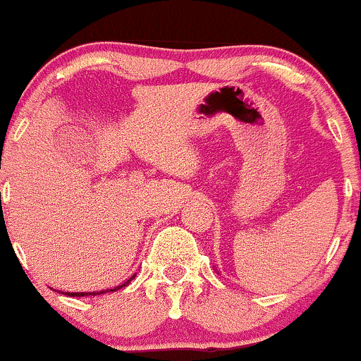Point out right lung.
<instances>
[{
	"instance_id": "add662e5",
	"label": "right lung",
	"mask_w": 361,
	"mask_h": 361,
	"mask_svg": "<svg viewBox=\"0 0 361 361\" xmlns=\"http://www.w3.org/2000/svg\"><path fill=\"white\" fill-rule=\"evenodd\" d=\"M133 278H135V276H133ZM133 278H129L126 283H123V285L117 286V288H112V290H107V291H116V290L123 288V286H126V285H129V283H131ZM100 293H104V291H100ZM100 293H97V295H100ZM87 295H95V293H85V291H82V293H70V297H87Z\"/></svg>"
}]
</instances>
